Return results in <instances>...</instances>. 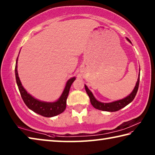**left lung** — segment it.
Returning a JSON list of instances; mask_svg holds the SVG:
<instances>
[{"mask_svg":"<svg viewBox=\"0 0 155 155\" xmlns=\"http://www.w3.org/2000/svg\"><path fill=\"white\" fill-rule=\"evenodd\" d=\"M127 40L129 41L130 44H132L129 39L127 38ZM140 73H139L137 83H136L135 87L132 91V92H131L129 95L121 100H118V101L111 102V103H102V102L98 101V100L94 97L92 92L89 90L87 86L86 85H85V89L86 92L87 94V95L89 96V97H90L91 104H92V106L94 107V108H96L98 110H101V111H109V112L117 111H119L120 109L124 108V107L127 105H128V104L130 103L131 102L133 101V99L135 98V97L136 96V94H137V90H138L139 83H140Z\"/></svg>","mask_w":155,"mask_h":155,"instance_id":"1","label":"left lung"}]
</instances>
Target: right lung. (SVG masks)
Listing matches in <instances>:
<instances>
[{
	"instance_id": "right-lung-1",
	"label": "right lung",
	"mask_w": 155,
	"mask_h": 155,
	"mask_svg": "<svg viewBox=\"0 0 155 155\" xmlns=\"http://www.w3.org/2000/svg\"><path fill=\"white\" fill-rule=\"evenodd\" d=\"M18 57L16 59L15 68V79H16V83L18 89H19L20 95L22 96V98L23 101L25 102V104L28 107V108L32 110L36 114L47 117L56 116V115L64 112L66 108V101L70 87H71L72 83L75 81L76 77H74L70 78L67 81L64 90L57 101L54 102L41 101L34 98L30 94H28L22 86V83L20 82V78L18 77Z\"/></svg>"
}]
</instances>
